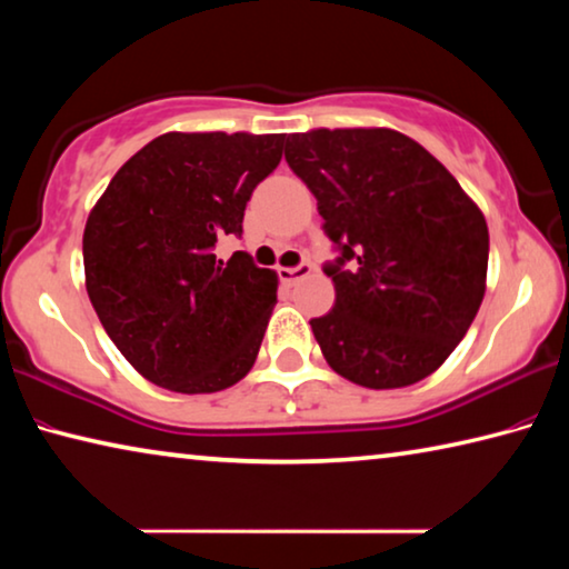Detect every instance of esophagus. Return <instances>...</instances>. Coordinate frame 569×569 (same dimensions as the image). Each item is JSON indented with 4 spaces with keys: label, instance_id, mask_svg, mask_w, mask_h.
Listing matches in <instances>:
<instances>
[{
    "label": "esophagus",
    "instance_id": "1",
    "mask_svg": "<svg viewBox=\"0 0 569 569\" xmlns=\"http://www.w3.org/2000/svg\"><path fill=\"white\" fill-rule=\"evenodd\" d=\"M311 271H313L311 263H298V266H293V268H283V266H281V268H278V276H281L283 283L293 286V283L303 281V278L311 276Z\"/></svg>",
    "mask_w": 569,
    "mask_h": 569
}]
</instances>
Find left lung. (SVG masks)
Masks as SVG:
<instances>
[{"mask_svg": "<svg viewBox=\"0 0 569 569\" xmlns=\"http://www.w3.org/2000/svg\"><path fill=\"white\" fill-rule=\"evenodd\" d=\"M286 162L341 250L326 266L336 303L311 319L323 359L366 389L427 379L465 339L487 291L479 206L429 150L389 128L293 132Z\"/></svg>", "mask_w": 569, "mask_h": 569, "instance_id": "1", "label": "left lung"}]
</instances>
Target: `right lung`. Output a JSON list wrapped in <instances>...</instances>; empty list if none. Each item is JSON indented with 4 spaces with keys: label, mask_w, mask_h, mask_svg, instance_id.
<instances>
[{
    "label": "right lung",
    "mask_w": 569,
    "mask_h": 569,
    "mask_svg": "<svg viewBox=\"0 0 569 569\" xmlns=\"http://www.w3.org/2000/svg\"><path fill=\"white\" fill-rule=\"evenodd\" d=\"M283 134L166 132L114 172L82 236L84 286L132 369L162 389L213 393L253 369L278 276L243 250L250 192L283 156Z\"/></svg>",
    "instance_id": "obj_1"
}]
</instances>
